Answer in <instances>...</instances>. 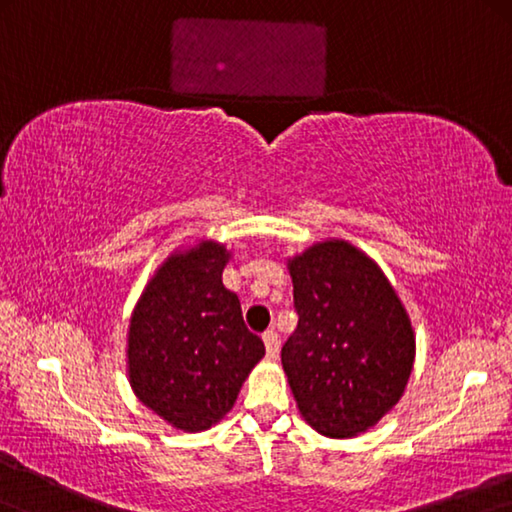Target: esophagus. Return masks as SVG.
<instances>
[{
	"mask_svg": "<svg viewBox=\"0 0 512 512\" xmlns=\"http://www.w3.org/2000/svg\"><path fill=\"white\" fill-rule=\"evenodd\" d=\"M264 346H266V355H269V358H275V355H278V351H280L278 332L266 330L264 332Z\"/></svg>",
	"mask_w": 512,
	"mask_h": 512,
	"instance_id": "esophagus-1",
	"label": "esophagus"
}]
</instances>
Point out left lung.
<instances>
[{"label":"left lung","instance_id":"left-lung-1","mask_svg":"<svg viewBox=\"0 0 512 512\" xmlns=\"http://www.w3.org/2000/svg\"><path fill=\"white\" fill-rule=\"evenodd\" d=\"M298 326L282 367L300 415L328 437H355L394 408L415 362V332L385 273L342 239L289 259Z\"/></svg>","mask_w":512,"mask_h":512}]
</instances>
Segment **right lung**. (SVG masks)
<instances>
[{
    "instance_id": "right-lung-1",
    "label": "right lung",
    "mask_w": 512,
    "mask_h": 512,
    "mask_svg": "<svg viewBox=\"0 0 512 512\" xmlns=\"http://www.w3.org/2000/svg\"><path fill=\"white\" fill-rule=\"evenodd\" d=\"M223 243L170 255L136 303L127 335V371L143 405L184 433L212 428L232 410L243 380L264 358L241 303L223 285Z\"/></svg>"
}]
</instances>
